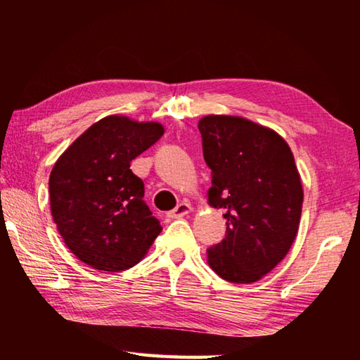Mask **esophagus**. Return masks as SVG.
<instances>
[{
    "mask_svg": "<svg viewBox=\"0 0 360 360\" xmlns=\"http://www.w3.org/2000/svg\"><path fill=\"white\" fill-rule=\"evenodd\" d=\"M191 212H192V206L188 205L187 202H181L173 211L168 212V216L172 219H179V217H184L187 214H191Z\"/></svg>",
    "mask_w": 360,
    "mask_h": 360,
    "instance_id": "34e87169",
    "label": "esophagus"
}]
</instances>
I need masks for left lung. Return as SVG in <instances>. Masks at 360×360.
I'll return each instance as SVG.
<instances>
[{
  "mask_svg": "<svg viewBox=\"0 0 360 360\" xmlns=\"http://www.w3.org/2000/svg\"><path fill=\"white\" fill-rule=\"evenodd\" d=\"M198 130L212 172L206 197L227 219L225 238L206 251L208 265L225 281L255 283L288 255L300 225L294 154L279 133L240 115H205Z\"/></svg>",
  "mask_w": 360,
  "mask_h": 360,
  "instance_id": "1",
  "label": "left lung"
}]
</instances>
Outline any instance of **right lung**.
Wrapping results in <instances>:
<instances>
[{
    "label": "right lung",
    "mask_w": 360,
    "mask_h": 360,
    "mask_svg": "<svg viewBox=\"0 0 360 360\" xmlns=\"http://www.w3.org/2000/svg\"><path fill=\"white\" fill-rule=\"evenodd\" d=\"M163 133L160 122L106 115L57 158L49 176L51 212L65 245L85 265L127 270L162 231L130 162Z\"/></svg>",
    "instance_id": "add662e5"
}]
</instances>
